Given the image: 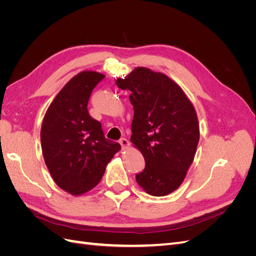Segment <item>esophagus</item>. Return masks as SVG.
Listing matches in <instances>:
<instances>
[{"instance_id": "obj_1", "label": "esophagus", "mask_w": 256, "mask_h": 256, "mask_svg": "<svg viewBox=\"0 0 256 256\" xmlns=\"http://www.w3.org/2000/svg\"><path fill=\"white\" fill-rule=\"evenodd\" d=\"M120 143L122 145V150H127L128 147H129V145H130V142L127 140L126 138H122L120 140Z\"/></svg>"}]
</instances>
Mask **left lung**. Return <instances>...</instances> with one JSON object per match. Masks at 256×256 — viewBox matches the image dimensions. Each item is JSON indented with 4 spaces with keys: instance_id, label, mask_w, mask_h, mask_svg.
Instances as JSON below:
<instances>
[{
    "instance_id": "1",
    "label": "left lung",
    "mask_w": 256,
    "mask_h": 256,
    "mask_svg": "<svg viewBox=\"0 0 256 256\" xmlns=\"http://www.w3.org/2000/svg\"><path fill=\"white\" fill-rule=\"evenodd\" d=\"M116 85L131 92L130 141L145 160L136 182L150 196H168L182 184L196 156L200 127L194 106L180 85L145 67L118 78Z\"/></svg>"
}]
</instances>
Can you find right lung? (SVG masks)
Returning <instances> with one entry per match:
<instances>
[{
  "label": "right lung",
  "mask_w": 256,
  "mask_h": 256,
  "mask_svg": "<svg viewBox=\"0 0 256 256\" xmlns=\"http://www.w3.org/2000/svg\"><path fill=\"white\" fill-rule=\"evenodd\" d=\"M104 78L96 72L74 76L53 99L42 120L46 166L58 187L72 196L96 187L120 150V143L104 138L102 124L88 110L92 92Z\"/></svg>",
  "instance_id": "obj_1"
}]
</instances>
